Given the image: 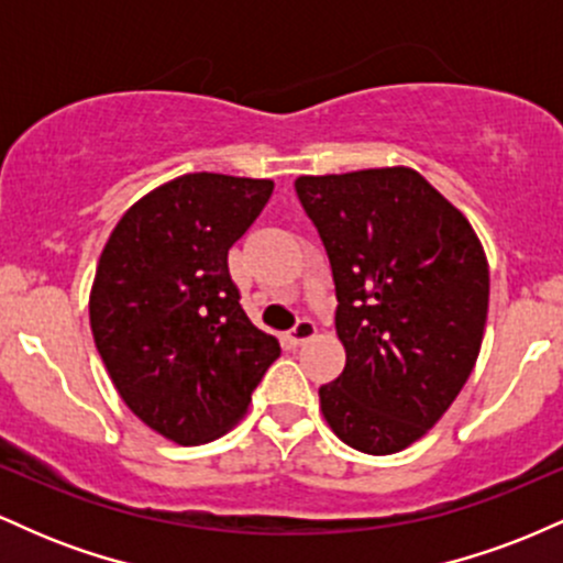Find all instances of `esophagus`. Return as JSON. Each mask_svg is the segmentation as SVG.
I'll use <instances>...</instances> for the list:
<instances>
[{
	"label": "esophagus",
	"mask_w": 563,
	"mask_h": 563,
	"mask_svg": "<svg viewBox=\"0 0 563 563\" xmlns=\"http://www.w3.org/2000/svg\"><path fill=\"white\" fill-rule=\"evenodd\" d=\"M318 333V325H314L312 320H299L296 322L294 328H290V333H288V344L290 346H301V344H307L309 339H312V335Z\"/></svg>",
	"instance_id": "1"
}]
</instances>
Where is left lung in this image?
Here are the masks:
<instances>
[{
    "instance_id": "left-lung-1",
    "label": "left lung",
    "mask_w": 563,
    "mask_h": 563,
    "mask_svg": "<svg viewBox=\"0 0 563 563\" xmlns=\"http://www.w3.org/2000/svg\"><path fill=\"white\" fill-rule=\"evenodd\" d=\"M296 192L335 283L341 376L320 386L333 434L367 455L410 448L479 357L489 264L479 235L410 166L303 174Z\"/></svg>"
}]
</instances>
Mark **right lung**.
<instances>
[{
	"instance_id": "right-lung-1",
	"label": "right lung",
	"mask_w": 563,
	"mask_h": 563,
	"mask_svg": "<svg viewBox=\"0 0 563 563\" xmlns=\"http://www.w3.org/2000/svg\"><path fill=\"white\" fill-rule=\"evenodd\" d=\"M273 179L196 172L119 219L89 290V325L124 405L169 442L203 444L245 416L280 357L230 280L228 251L262 214Z\"/></svg>"
}]
</instances>
